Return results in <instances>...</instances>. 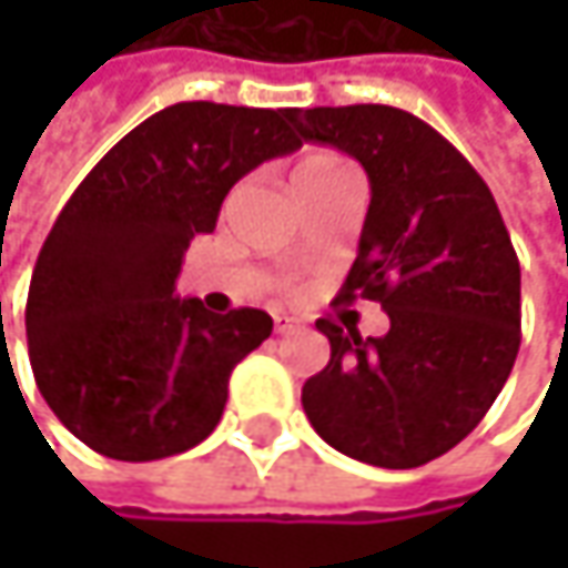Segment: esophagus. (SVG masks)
Here are the masks:
<instances>
[{"instance_id":"obj_1","label":"esophagus","mask_w":568,"mask_h":568,"mask_svg":"<svg viewBox=\"0 0 568 568\" xmlns=\"http://www.w3.org/2000/svg\"><path fill=\"white\" fill-rule=\"evenodd\" d=\"M305 325H302V318H295V315H276V332L280 335H295V332H302Z\"/></svg>"}]
</instances>
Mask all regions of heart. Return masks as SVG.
Segmentation results:
<instances>
[{
    "instance_id": "b5f03b06",
    "label": "heart",
    "mask_w": 568,
    "mask_h": 568,
    "mask_svg": "<svg viewBox=\"0 0 568 568\" xmlns=\"http://www.w3.org/2000/svg\"><path fill=\"white\" fill-rule=\"evenodd\" d=\"M345 168H348V161H342L338 154L312 151V154H305V158L295 161V168H292V183H295V190H298V186L308 183V180H318V176H328V173L345 171Z\"/></svg>"
}]
</instances>
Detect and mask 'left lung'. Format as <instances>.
<instances>
[{"mask_svg":"<svg viewBox=\"0 0 568 568\" xmlns=\"http://www.w3.org/2000/svg\"><path fill=\"white\" fill-rule=\"evenodd\" d=\"M302 141L352 154L372 183L358 256L335 302L372 298L388 335L318 318L328 365L302 407L325 444L410 470L457 447L504 392L519 352V260L470 161L388 104L292 108Z\"/></svg>","mask_w":568,"mask_h":568,"instance_id":"obj_1","label":"left lung"}]
</instances>
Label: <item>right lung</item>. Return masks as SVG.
Returning <instances> with one entry per match:
<instances>
[{
    "instance_id": "right-lung-1",
    "label": "right lung",
    "mask_w": 568,
    "mask_h": 568,
    "mask_svg": "<svg viewBox=\"0 0 568 568\" xmlns=\"http://www.w3.org/2000/svg\"><path fill=\"white\" fill-rule=\"evenodd\" d=\"M292 108L180 101L124 134L78 183L39 253L26 335L55 417L111 460L196 447L223 417L233 368L260 348L263 308L213 315L176 298L193 236L213 233L230 186L292 154Z\"/></svg>"
}]
</instances>
